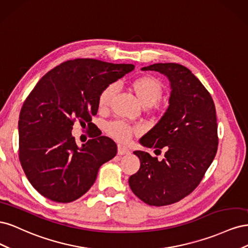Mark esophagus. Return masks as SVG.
<instances>
[{
  "mask_svg": "<svg viewBox=\"0 0 248 248\" xmlns=\"http://www.w3.org/2000/svg\"><path fill=\"white\" fill-rule=\"evenodd\" d=\"M129 153H130V151L128 148H126L124 146H118V155H126Z\"/></svg>",
  "mask_w": 248,
  "mask_h": 248,
  "instance_id": "esophagus-1",
  "label": "esophagus"
}]
</instances>
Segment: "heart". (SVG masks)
Here are the masks:
<instances>
[{
  "mask_svg": "<svg viewBox=\"0 0 248 248\" xmlns=\"http://www.w3.org/2000/svg\"><path fill=\"white\" fill-rule=\"evenodd\" d=\"M131 88L138 99L145 108H151L161 99L162 85L161 82L150 76L138 78L131 82ZM118 87L116 84H110L104 88L98 98V107L100 109H107L111 103L112 98L117 93ZM137 129L122 121L109 123L108 126V133L115 140L126 142L128 141Z\"/></svg>",
  "mask_w": 248,
  "mask_h": 248,
  "instance_id": "obj_1",
  "label": "heart"
}]
</instances>
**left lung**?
<instances>
[{
	"mask_svg": "<svg viewBox=\"0 0 248 248\" xmlns=\"http://www.w3.org/2000/svg\"><path fill=\"white\" fill-rule=\"evenodd\" d=\"M170 80L169 107L158 122L140 140L160 151L159 161L145 151H134L140 168L130 176L132 192L150 206L174 204L197 188L212 163L218 146L216 110L211 95L193 73L176 63L142 67ZM154 151V152H155Z\"/></svg>",
	"mask_w": 248,
	"mask_h": 248,
	"instance_id": "obj_1",
	"label": "left lung"
}]
</instances>
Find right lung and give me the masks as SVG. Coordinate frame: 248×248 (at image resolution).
Returning <instances> with one entry per match:
<instances>
[{"label":"right lung","mask_w":248,"mask_h":248,"mask_svg":"<svg viewBox=\"0 0 248 248\" xmlns=\"http://www.w3.org/2000/svg\"><path fill=\"white\" fill-rule=\"evenodd\" d=\"M133 69L132 64L77 59L37 82L19 114V160L41 196L58 202L78 200L91 188L102 164L116 156L115 141L98 130L81 147L71 131L76 121L92 130L102 90Z\"/></svg>","instance_id":"right-lung-1"}]
</instances>
